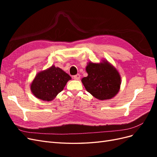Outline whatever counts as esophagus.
<instances>
[{
	"label": "esophagus",
	"instance_id": "esophagus-1",
	"mask_svg": "<svg viewBox=\"0 0 157 157\" xmlns=\"http://www.w3.org/2000/svg\"><path fill=\"white\" fill-rule=\"evenodd\" d=\"M80 74H77V75H75L74 77H73V78H74L75 80H79V79H80Z\"/></svg>",
	"mask_w": 157,
	"mask_h": 157
}]
</instances>
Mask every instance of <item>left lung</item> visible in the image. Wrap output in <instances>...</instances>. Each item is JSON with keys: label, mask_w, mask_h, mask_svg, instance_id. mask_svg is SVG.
<instances>
[{"label": "left lung", "mask_w": 157, "mask_h": 157, "mask_svg": "<svg viewBox=\"0 0 157 157\" xmlns=\"http://www.w3.org/2000/svg\"><path fill=\"white\" fill-rule=\"evenodd\" d=\"M86 71L88 76L82 78L81 81L87 92L94 97L100 100L109 99L119 91L121 76L107 61L103 60L99 63L89 62Z\"/></svg>", "instance_id": "obj_1"}]
</instances>
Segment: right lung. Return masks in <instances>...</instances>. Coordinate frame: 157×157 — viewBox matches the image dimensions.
Segmentation results:
<instances>
[{"label":"right lung","instance_id":"1","mask_svg":"<svg viewBox=\"0 0 157 157\" xmlns=\"http://www.w3.org/2000/svg\"><path fill=\"white\" fill-rule=\"evenodd\" d=\"M70 76L54 65L38 73L31 84L34 96L42 101H52L63 90Z\"/></svg>","mask_w":157,"mask_h":157}]
</instances>
